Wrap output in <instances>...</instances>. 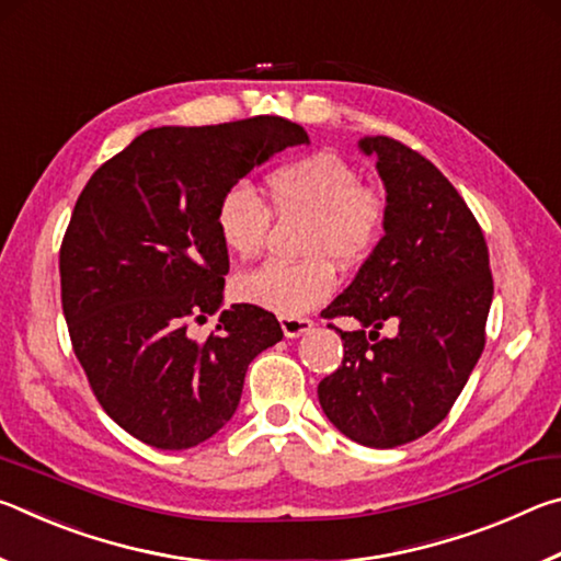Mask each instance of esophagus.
Returning a JSON list of instances; mask_svg holds the SVG:
<instances>
[{"instance_id": "obj_1", "label": "esophagus", "mask_w": 561, "mask_h": 561, "mask_svg": "<svg viewBox=\"0 0 561 561\" xmlns=\"http://www.w3.org/2000/svg\"><path fill=\"white\" fill-rule=\"evenodd\" d=\"M279 324H282L284 336L297 339L301 334H307V331H311V327H314V321L307 319V317H279Z\"/></svg>"}]
</instances>
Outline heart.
<instances>
[{
	"label": "heart",
	"instance_id": "b5f03b06",
	"mask_svg": "<svg viewBox=\"0 0 561 561\" xmlns=\"http://www.w3.org/2000/svg\"><path fill=\"white\" fill-rule=\"evenodd\" d=\"M270 201L277 213H304L301 262L270 260L244 272L237 297L279 317H301L327 304L339 287L334 260L358 264L381 244L388 225L386 197L364 185L358 170L329 150L274 168L267 175ZM272 210L247 180L227 185L215 207L222 244L237 257H254L267 240Z\"/></svg>",
	"mask_w": 561,
	"mask_h": 561
}]
</instances>
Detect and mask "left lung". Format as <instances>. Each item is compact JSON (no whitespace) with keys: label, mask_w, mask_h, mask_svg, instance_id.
<instances>
[{"label":"left lung","mask_w":561,"mask_h":561,"mask_svg":"<svg viewBox=\"0 0 561 561\" xmlns=\"http://www.w3.org/2000/svg\"><path fill=\"white\" fill-rule=\"evenodd\" d=\"M386 185L381 244L324 319L354 317L341 331L344 360L319 383V403L346 438L396 448L450 413L485 348L492 304L490 254L458 190L417 150L388 136L360 140ZM393 323V340L377 329Z\"/></svg>","instance_id":"8db88e82"}]
</instances>
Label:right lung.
Instances as JSON below:
<instances>
[{
    "label": "right lung",
    "instance_id": "obj_1",
    "mask_svg": "<svg viewBox=\"0 0 561 561\" xmlns=\"http://www.w3.org/2000/svg\"><path fill=\"white\" fill-rule=\"evenodd\" d=\"M299 123L254 116L220 126L140 133L91 175L66 227L59 272L73 354L96 401L133 438L195 448L240 405L247 366L282 341L274 314L225 309L227 247L215 207L227 185L289 146Z\"/></svg>",
    "mask_w": 561,
    "mask_h": 561
}]
</instances>
